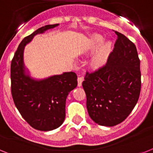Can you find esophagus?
<instances>
[{
	"instance_id": "esophagus-1",
	"label": "esophagus",
	"mask_w": 153,
	"mask_h": 153,
	"mask_svg": "<svg viewBox=\"0 0 153 153\" xmlns=\"http://www.w3.org/2000/svg\"><path fill=\"white\" fill-rule=\"evenodd\" d=\"M83 81H84V78L82 76H79L78 78V86H82V83Z\"/></svg>"
}]
</instances>
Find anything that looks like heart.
I'll return each instance as SVG.
<instances>
[{"label": "heart", "mask_w": 153, "mask_h": 153, "mask_svg": "<svg viewBox=\"0 0 153 153\" xmlns=\"http://www.w3.org/2000/svg\"><path fill=\"white\" fill-rule=\"evenodd\" d=\"M104 38L99 34H95L92 36L88 41V48L91 51H94L99 47H100L98 51H96V54L92 57L91 61L92 66L96 68H100L106 64L109 56L113 51L112 43L110 41H106L102 44Z\"/></svg>", "instance_id": "obj_1"}]
</instances>
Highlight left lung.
Here are the masks:
<instances>
[{"label":"left lung","instance_id":"obj_1","mask_svg":"<svg viewBox=\"0 0 153 153\" xmlns=\"http://www.w3.org/2000/svg\"><path fill=\"white\" fill-rule=\"evenodd\" d=\"M106 65L87 72L82 82L89 117L112 127L124 121L135 106L141 91L140 61L135 45L121 33Z\"/></svg>","mask_w":153,"mask_h":153}]
</instances>
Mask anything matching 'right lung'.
I'll use <instances>...</instances> for the list:
<instances>
[{"instance_id":"right-lung-1","label":"right lung","mask_w":153,"mask_h":153,"mask_svg":"<svg viewBox=\"0 0 153 153\" xmlns=\"http://www.w3.org/2000/svg\"><path fill=\"white\" fill-rule=\"evenodd\" d=\"M58 25H45L25 37L11 64V95L15 106L30 126L43 131L54 130L64 122L67 96L76 88L77 75L71 71L39 80L33 79L27 72L23 53L35 36Z\"/></svg>"}]
</instances>
